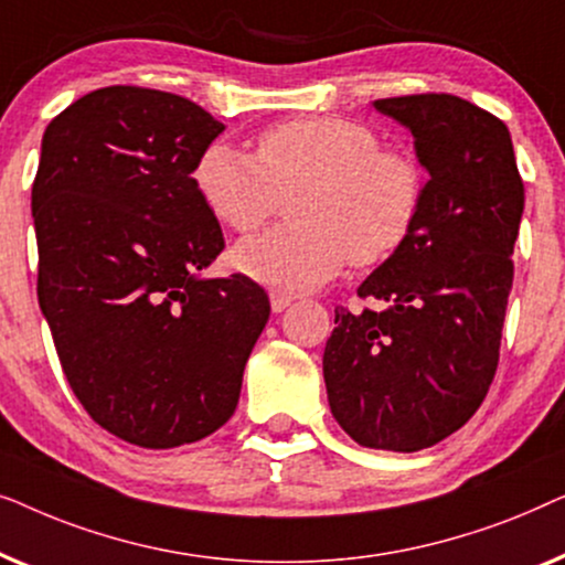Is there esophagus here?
<instances>
[{
    "mask_svg": "<svg viewBox=\"0 0 565 565\" xmlns=\"http://www.w3.org/2000/svg\"><path fill=\"white\" fill-rule=\"evenodd\" d=\"M269 303H273L275 313H280L292 303V296H290V292H285V290H273V292H269Z\"/></svg>",
    "mask_w": 565,
    "mask_h": 565,
    "instance_id": "1",
    "label": "esophagus"
}]
</instances>
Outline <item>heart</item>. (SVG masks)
I'll return each mask as SVG.
<instances>
[{
    "instance_id": "b5f03b06",
    "label": "heart",
    "mask_w": 565,
    "mask_h": 565,
    "mask_svg": "<svg viewBox=\"0 0 565 565\" xmlns=\"http://www.w3.org/2000/svg\"><path fill=\"white\" fill-rule=\"evenodd\" d=\"M192 184L213 218L238 234L265 226L290 198L292 223L234 249L244 275L285 290L316 288L347 259L373 267L396 257L427 203V174L412 151L383 146L365 122L329 115L265 128L254 157L207 143Z\"/></svg>"
}]
</instances>
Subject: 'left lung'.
Listing matches in <instances>:
<instances>
[{
  "label": "left lung",
  "instance_id": "1",
  "mask_svg": "<svg viewBox=\"0 0 565 565\" xmlns=\"http://www.w3.org/2000/svg\"><path fill=\"white\" fill-rule=\"evenodd\" d=\"M429 172L414 236L358 288L381 308H334L329 406L362 447L416 452L458 431L499 365L524 184L497 115L455 95L375 99Z\"/></svg>",
  "mask_w": 565,
  "mask_h": 565
}]
</instances>
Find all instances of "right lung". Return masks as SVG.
<instances>
[{
    "mask_svg": "<svg viewBox=\"0 0 565 565\" xmlns=\"http://www.w3.org/2000/svg\"><path fill=\"white\" fill-rule=\"evenodd\" d=\"M221 130L188 97L115 84L43 134L38 303L84 412L151 450L231 419L269 319L265 288L246 275L198 277L226 246L192 184Z\"/></svg>",
    "mask_w": 565,
    "mask_h": 565,
    "instance_id": "right-lung-1",
    "label": "right lung"
}]
</instances>
